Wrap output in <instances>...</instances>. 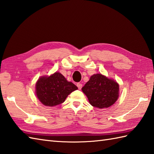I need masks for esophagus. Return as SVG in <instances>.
Listing matches in <instances>:
<instances>
[{
	"label": "esophagus",
	"instance_id": "obj_1",
	"mask_svg": "<svg viewBox=\"0 0 154 154\" xmlns=\"http://www.w3.org/2000/svg\"><path fill=\"white\" fill-rule=\"evenodd\" d=\"M77 87H78V89H81V88H82V84L81 83H78L77 84Z\"/></svg>",
	"mask_w": 154,
	"mask_h": 154
}]
</instances>
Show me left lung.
<instances>
[{
	"label": "left lung",
	"instance_id": "obj_1",
	"mask_svg": "<svg viewBox=\"0 0 154 154\" xmlns=\"http://www.w3.org/2000/svg\"><path fill=\"white\" fill-rule=\"evenodd\" d=\"M82 91L91 105L99 109L112 106L119 96V85L116 81L102 74L92 75Z\"/></svg>",
	"mask_w": 154,
	"mask_h": 154
}]
</instances>
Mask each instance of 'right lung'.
Returning <instances> with one entry per match:
<instances>
[{
  "label": "right lung",
  "instance_id": "obj_1",
  "mask_svg": "<svg viewBox=\"0 0 154 154\" xmlns=\"http://www.w3.org/2000/svg\"><path fill=\"white\" fill-rule=\"evenodd\" d=\"M78 89L69 82L59 72L50 76H42L35 84V94L40 102L47 106H54L63 103L67 97Z\"/></svg>",
  "mask_w": 154,
  "mask_h": 154
}]
</instances>
